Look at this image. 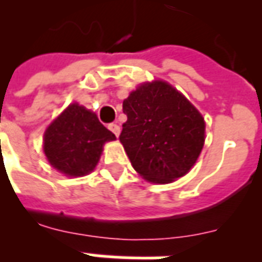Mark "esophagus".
Here are the masks:
<instances>
[{
    "instance_id": "obj_1",
    "label": "esophagus",
    "mask_w": 262,
    "mask_h": 262,
    "mask_svg": "<svg viewBox=\"0 0 262 262\" xmlns=\"http://www.w3.org/2000/svg\"><path fill=\"white\" fill-rule=\"evenodd\" d=\"M108 129H110V130L113 132V133H114L117 137H118L119 132H121V127H119V125H117V123H110V125H108Z\"/></svg>"
}]
</instances>
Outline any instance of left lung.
Returning a JSON list of instances; mask_svg holds the SVG:
<instances>
[{"label": "left lung", "instance_id": "8db88e82", "mask_svg": "<svg viewBox=\"0 0 262 262\" xmlns=\"http://www.w3.org/2000/svg\"><path fill=\"white\" fill-rule=\"evenodd\" d=\"M119 141L148 182L170 183L189 172L205 141L200 111L166 81L144 83L123 100Z\"/></svg>", "mask_w": 262, "mask_h": 262}]
</instances>
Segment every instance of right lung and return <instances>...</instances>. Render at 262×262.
<instances>
[{
  "label": "right lung",
  "mask_w": 262,
  "mask_h": 262,
  "mask_svg": "<svg viewBox=\"0 0 262 262\" xmlns=\"http://www.w3.org/2000/svg\"><path fill=\"white\" fill-rule=\"evenodd\" d=\"M113 140L114 133L99 122L95 113L73 103L46 129L43 152L59 172L67 177H83L94 171L103 145Z\"/></svg>",
  "instance_id": "obj_1"
}]
</instances>
